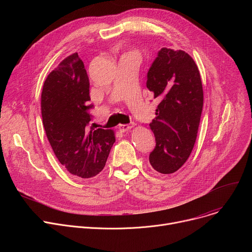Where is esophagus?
I'll use <instances>...</instances> for the list:
<instances>
[{"instance_id":"obj_1","label":"esophagus","mask_w":252,"mask_h":252,"mask_svg":"<svg viewBox=\"0 0 252 252\" xmlns=\"http://www.w3.org/2000/svg\"><path fill=\"white\" fill-rule=\"evenodd\" d=\"M133 126H134L133 123L127 124V125H121V126H118V130L121 131V133H126V131H127L128 129H130Z\"/></svg>"}]
</instances>
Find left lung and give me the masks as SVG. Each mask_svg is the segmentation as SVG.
<instances>
[{
    "label": "left lung",
    "mask_w": 252,
    "mask_h": 252,
    "mask_svg": "<svg viewBox=\"0 0 252 252\" xmlns=\"http://www.w3.org/2000/svg\"><path fill=\"white\" fill-rule=\"evenodd\" d=\"M146 86L159 101L150 124L156 145L149 161L158 173L173 174L186 162L196 141L203 107L200 73L185 51L161 48Z\"/></svg>",
    "instance_id": "left-lung-1"
}]
</instances>
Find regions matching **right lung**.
<instances>
[{
	"instance_id": "right-lung-1",
	"label": "right lung",
	"mask_w": 252,
	"mask_h": 252,
	"mask_svg": "<svg viewBox=\"0 0 252 252\" xmlns=\"http://www.w3.org/2000/svg\"><path fill=\"white\" fill-rule=\"evenodd\" d=\"M89 77L77 53L65 58L45 81L42 117L47 138L60 163L83 179L104 168L115 142L113 130L90 129Z\"/></svg>"
}]
</instances>
